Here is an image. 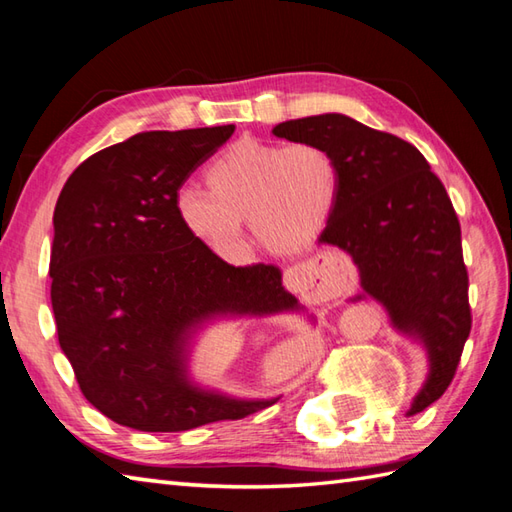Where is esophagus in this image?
I'll return each mask as SVG.
<instances>
[{"label": "esophagus", "mask_w": 512, "mask_h": 512, "mask_svg": "<svg viewBox=\"0 0 512 512\" xmlns=\"http://www.w3.org/2000/svg\"><path fill=\"white\" fill-rule=\"evenodd\" d=\"M352 279L341 257L332 253L317 255L310 262L286 268L284 286L297 295L310 299H330L350 288Z\"/></svg>", "instance_id": "1"}]
</instances>
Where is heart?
I'll use <instances>...</instances> for the list:
<instances>
[{"label": "heart", "mask_w": 512, "mask_h": 512, "mask_svg": "<svg viewBox=\"0 0 512 512\" xmlns=\"http://www.w3.org/2000/svg\"><path fill=\"white\" fill-rule=\"evenodd\" d=\"M209 191L180 187L176 215L191 237L233 257L250 231L273 253H297L317 239L339 204L341 162L319 143L239 138L204 169Z\"/></svg>", "instance_id": "heart-1"}]
</instances>
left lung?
<instances>
[{
  "mask_svg": "<svg viewBox=\"0 0 512 512\" xmlns=\"http://www.w3.org/2000/svg\"><path fill=\"white\" fill-rule=\"evenodd\" d=\"M273 134L339 158L341 198L319 244L352 257L361 277L352 301L383 303L394 328L427 350L429 376L407 413L424 411L451 385L471 332L469 273L447 189L411 143L350 116L297 118Z\"/></svg>",
  "mask_w": 512,
  "mask_h": 512,
  "instance_id": "obj_1",
  "label": "left lung"
}]
</instances>
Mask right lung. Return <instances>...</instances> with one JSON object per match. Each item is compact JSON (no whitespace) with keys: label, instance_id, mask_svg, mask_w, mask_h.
Wrapping results in <instances>:
<instances>
[{"label":"right lung","instance_id":"obj_1","mask_svg":"<svg viewBox=\"0 0 512 512\" xmlns=\"http://www.w3.org/2000/svg\"><path fill=\"white\" fill-rule=\"evenodd\" d=\"M235 125L145 132L74 169L54 206L50 299L83 396L136 431L171 433L275 405L189 378L193 334L215 317L299 310L273 264L231 266L191 237L176 193Z\"/></svg>","mask_w":512,"mask_h":512}]
</instances>
